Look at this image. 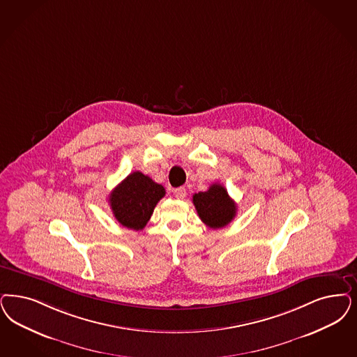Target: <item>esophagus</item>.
Returning a JSON list of instances; mask_svg holds the SVG:
<instances>
[{
  "label": "esophagus",
  "instance_id": "obj_1",
  "mask_svg": "<svg viewBox=\"0 0 357 357\" xmlns=\"http://www.w3.org/2000/svg\"><path fill=\"white\" fill-rule=\"evenodd\" d=\"M187 192H185V187H179L176 190H174V197L176 199H185Z\"/></svg>",
  "mask_w": 357,
  "mask_h": 357
}]
</instances>
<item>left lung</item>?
Returning a JSON list of instances; mask_svg holds the SVG:
<instances>
[{
  "label": "left lung",
  "instance_id": "8db88e82",
  "mask_svg": "<svg viewBox=\"0 0 357 357\" xmlns=\"http://www.w3.org/2000/svg\"><path fill=\"white\" fill-rule=\"evenodd\" d=\"M197 215L207 227L219 229L232 222L237 212L236 203L228 195L225 187L219 183L209 185L204 192H197L192 197Z\"/></svg>",
  "mask_w": 357,
  "mask_h": 357
}]
</instances>
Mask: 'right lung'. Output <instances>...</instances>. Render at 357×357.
I'll return each mask as SVG.
<instances>
[{"label":"right lung","instance_id":"add662e5","mask_svg":"<svg viewBox=\"0 0 357 357\" xmlns=\"http://www.w3.org/2000/svg\"><path fill=\"white\" fill-rule=\"evenodd\" d=\"M165 194L163 185L155 183L142 172H135L112 191L109 204L116 220L123 227L141 231Z\"/></svg>","mask_w":357,"mask_h":357}]
</instances>
